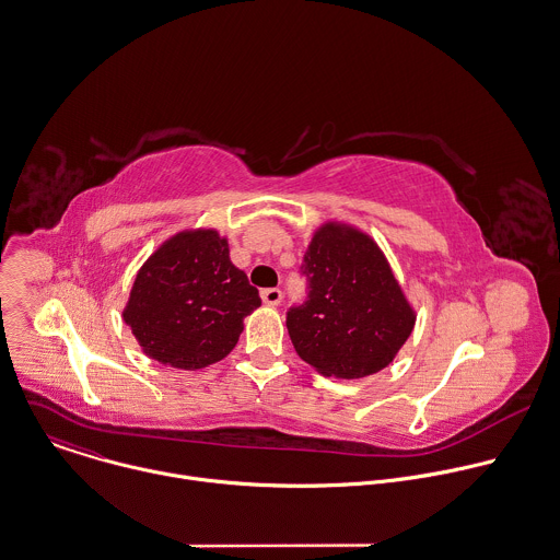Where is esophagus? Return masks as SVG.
<instances>
[{
    "label": "esophagus",
    "mask_w": 560,
    "mask_h": 560,
    "mask_svg": "<svg viewBox=\"0 0 560 560\" xmlns=\"http://www.w3.org/2000/svg\"><path fill=\"white\" fill-rule=\"evenodd\" d=\"M261 301L270 307H277L281 303V290L279 288H266L261 290Z\"/></svg>",
    "instance_id": "obj_1"
}]
</instances>
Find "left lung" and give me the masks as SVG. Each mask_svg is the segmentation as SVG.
<instances>
[{"instance_id": "obj_1", "label": "left lung", "mask_w": 560, "mask_h": 560, "mask_svg": "<svg viewBox=\"0 0 560 560\" xmlns=\"http://www.w3.org/2000/svg\"><path fill=\"white\" fill-rule=\"evenodd\" d=\"M301 270L310 294L285 318L299 358L336 380L386 369L410 338L417 314L377 242L351 224L325 222Z\"/></svg>"}]
</instances>
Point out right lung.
Returning <instances> with one entry per match:
<instances>
[{
    "label": "right lung",
    "mask_w": 560,
    "mask_h": 560,
    "mask_svg": "<svg viewBox=\"0 0 560 560\" xmlns=\"http://www.w3.org/2000/svg\"><path fill=\"white\" fill-rule=\"evenodd\" d=\"M259 305L257 288L229 257L226 237L185 229L139 268L121 318L148 358L196 371L233 351L244 318Z\"/></svg>",
    "instance_id": "1"
}]
</instances>
